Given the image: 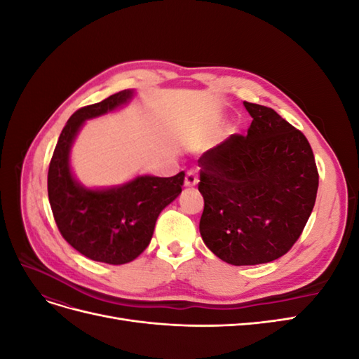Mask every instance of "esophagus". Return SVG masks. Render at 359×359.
<instances>
[{
  "mask_svg": "<svg viewBox=\"0 0 359 359\" xmlns=\"http://www.w3.org/2000/svg\"><path fill=\"white\" fill-rule=\"evenodd\" d=\"M196 184H198L196 172L189 170L187 175H186V180H184V186H186V187H193V186H196Z\"/></svg>",
  "mask_w": 359,
  "mask_h": 359,
  "instance_id": "34e87169",
  "label": "esophagus"
}]
</instances>
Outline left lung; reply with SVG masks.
Masks as SVG:
<instances>
[{
	"label": "left lung",
	"mask_w": 359,
	"mask_h": 359,
	"mask_svg": "<svg viewBox=\"0 0 359 359\" xmlns=\"http://www.w3.org/2000/svg\"><path fill=\"white\" fill-rule=\"evenodd\" d=\"M253 121L203 153L199 231L231 265H259L286 255L316 202L319 173L307 137L271 107L244 102Z\"/></svg>",
	"instance_id": "8db88e82"
}]
</instances>
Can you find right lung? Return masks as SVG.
<instances>
[{"mask_svg":"<svg viewBox=\"0 0 359 359\" xmlns=\"http://www.w3.org/2000/svg\"><path fill=\"white\" fill-rule=\"evenodd\" d=\"M133 93L119 91L76 111L62 128L48 172L49 203L64 240L88 259L111 265L132 262L144 252L158 214L180 196L184 184V172L169 178L140 175L109 189H86L74 180L70 149L83 123L121 107Z\"/></svg>","mask_w":359,"mask_h":359,"instance_id":"right-lung-1","label":"right lung"}]
</instances>
